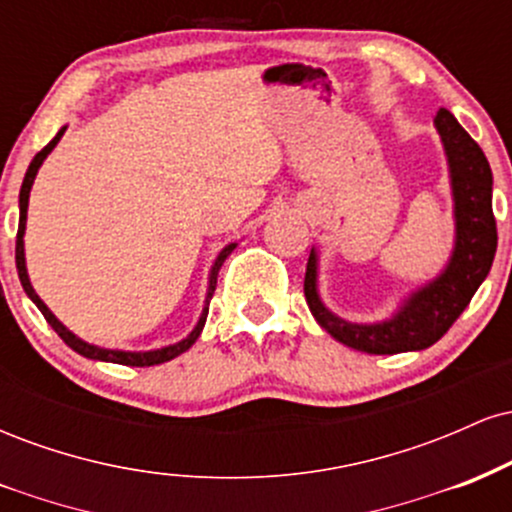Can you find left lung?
<instances>
[{
	"label": "left lung",
	"mask_w": 512,
	"mask_h": 512,
	"mask_svg": "<svg viewBox=\"0 0 512 512\" xmlns=\"http://www.w3.org/2000/svg\"><path fill=\"white\" fill-rule=\"evenodd\" d=\"M436 132L443 142L452 190L455 243L445 267L426 284L402 298L390 317L378 322H351L334 315L320 298V255L310 250L305 269V301L310 313L337 342L366 354H402L436 344L462 315L481 281L491 272L496 255V219L491 195L493 175L479 144L464 132L450 110L440 108Z\"/></svg>",
	"instance_id": "8db88e82"
}]
</instances>
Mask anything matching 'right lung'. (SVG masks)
Here are the masks:
<instances>
[{"mask_svg": "<svg viewBox=\"0 0 512 512\" xmlns=\"http://www.w3.org/2000/svg\"><path fill=\"white\" fill-rule=\"evenodd\" d=\"M64 129H67V125H64L60 132L55 134V139H52V142L45 146V149L40 151V154H35V158L31 161V166H28V170H26V178H23V185H21V192H19V233H16V269H19V279H21L23 291H26V296L31 298L35 305H38V310H40V313H43L45 320H48V325L52 327V330L60 334L62 342L67 344L69 349H74L76 354H81V356H86V358H93V361L120 363V366H158V363H166V361H170V358L180 356L182 351L190 349V346L197 342L199 334H202L204 322H207V315H209V301H211V296H214V291H216V276H219L221 264L226 262V257L231 255L233 250H236L238 243L226 245V248H223L219 255H216V260H214V264H211V269H209V284H207V296H204L202 315H199L197 325L192 327V332L187 334L185 339H180V342L161 346V349H149V351H125V349H105V346L88 344L81 337H76L72 330H67V327H64L62 322L57 320L55 315H52V310L43 301H40V296H38V293H35L31 279H28L26 250H23V236H26V219H28V197H31V187H33V182H35V175H38V170H40V166H43V161L50 156V151L55 149L57 142H60V139H62Z\"/></svg>", "mask_w": 512, "mask_h": 512, "instance_id": "add662e5", "label": "right lung"}]
</instances>
